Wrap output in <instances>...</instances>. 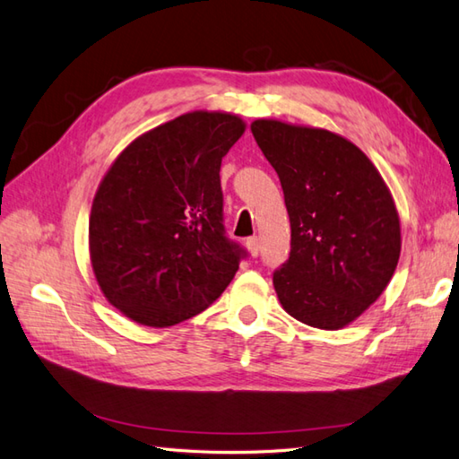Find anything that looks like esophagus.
<instances>
[{"label": "esophagus", "instance_id": "esophagus-1", "mask_svg": "<svg viewBox=\"0 0 459 459\" xmlns=\"http://www.w3.org/2000/svg\"><path fill=\"white\" fill-rule=\"evenodd\" d=\"M246 246H247V249H249V253H251V257H257L259 255V249H261V241H259V238H249L247 241H246Z\"/></svg>", "mask_w": 459, "mask_h": 459}]
</instances>
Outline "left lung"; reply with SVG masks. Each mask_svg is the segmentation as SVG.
Listing matches in <instances>:
<instances>
[{"label":"left lung","instance_id":"left-lung-1","mask_svg":"<svg viewBox=\"0 0 459 459\" xmlns=\"http://www.w3.org/2000/svg\"><path fill=\"white\" fill-rule=\"evenodd\" d=\"M277 170L290 218L289 259L273 273L292 318L340 330L381 297L401 255V223L379 170L325 129L274 119L251 124Z\"/></svg>","mask_w":459,"mask_h":459}]
</instances>
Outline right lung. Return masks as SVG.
<instances>
[{"mask_svg": "<svg viewBox=\"0 0 459 459\" xmlns=\"http://www.w3.org/2000/svg\"><path fill=\"white\" fill-rule=\"evenodd\" d=\"M246 124L190 111L137 137L100 182L90 259L104 297L127 318L167 328L206 310L247 251L223 228L221 159Z\"/></svg>", "mask_w": 459, "mask_h": 459, "instance_id": "add662e5", "label": "right lung"}]
</instances>
